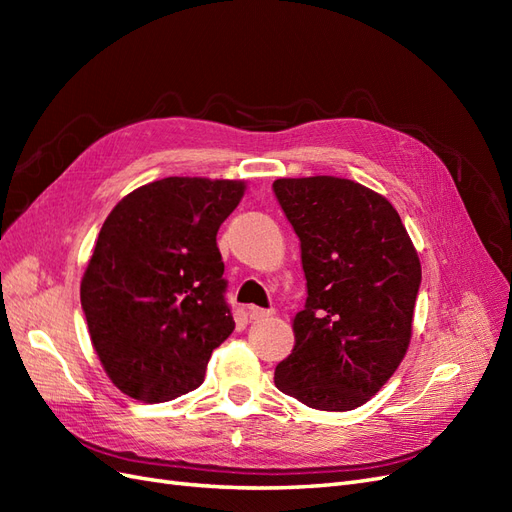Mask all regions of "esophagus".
I'll return each mask as SVG.
<instances>
[{
  "label": "esophagus",
  "instance_id": "obj_1",
  "mask_svg": "<svg viewBox=\"0 0 512 512\" xmlns=\"http://www.w3.org/2000/svg\"><path fill=\"white\" fill-rule=\"evenodd\" d=\"M250 320L252 322H260V320H267V318H271L275 312L273 309H260V307H250Z\"/></svg>",
  "mask_w": 512,
  "mask_h": 512
}]
</instances>
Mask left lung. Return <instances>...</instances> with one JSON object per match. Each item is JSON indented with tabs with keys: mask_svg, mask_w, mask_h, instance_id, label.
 <instances>
[{
	"mask_svg": "<svg viewBox=\"0 0 512 512\" xmlns=\"http://www.w3.org/2000/svg\"><path fill=\"white\" fill-rule=\"evenodd\" d=\"M273 192L299 237L307 280L275 386L309 408L354 410L404 359L421 262L393 205L361 183L277 179Z\"/></svg>",
	"mask_w": 512,
	"mask_h": 512,
	"instance_id": "8db88e82",
	"label": "left lung"
}]
</instances>
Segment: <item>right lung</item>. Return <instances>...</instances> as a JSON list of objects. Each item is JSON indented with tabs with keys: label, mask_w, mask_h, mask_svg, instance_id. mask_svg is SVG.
<instances>
[{
	"label": "right lung",
	"mask_w": 512,
	"mask_h": 512,
	"mask_svg": "<svg viewBox=\"0 0 512 512\" xmlns=\"http://www.w3.org/2000/svg\"><path fill=\"white\" fill-rule=\"evenodd\" d=\"M243 190L166 177L119 200L102 224L81 305L119 391L156 404L203 384L211 352L235 329L215 237Z\"/></svg>",
	"instance_id": "add662e5"
}]
</instances>
